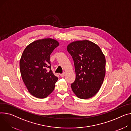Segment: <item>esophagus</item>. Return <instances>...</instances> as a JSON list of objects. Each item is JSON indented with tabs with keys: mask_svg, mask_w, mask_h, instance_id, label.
Instances as JSON below:
<instances>
[{
	"mask_svg": "<svg viewBox=\"0 0 131 131\" xmlns=\"http://www.w3.org/2000/svg\"><path fill=\"white\" fill-rule=\"evenodd\" d=\"M65 73H62V74H60V76H61L62 77H64V76H65Z\"/></svg>",
	"mask_w": 131,
	"mask_h": 131,
	"instance_id": "obj_1",
	"label": "esophagus"
}]
</instances>
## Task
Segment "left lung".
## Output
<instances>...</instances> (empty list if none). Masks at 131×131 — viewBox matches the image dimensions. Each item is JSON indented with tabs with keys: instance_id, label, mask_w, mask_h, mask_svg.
Segmentation results:
<instances>
[{
	"instance_id": "obj_1",
	"label": "left lung",
	"mask_w": 131,
	"mask_h": 131,
	"mask_svg": "<svg viewBox=\"0 0 131 131\" xmlns=\"http://www.w3.org/2000/svg\"><path fill=\"white\" fill-rule=\"evenodd\" d=\"M74 63L75 81L73 91L80 99L93 97L99 90L105 74V58L100 47L88 41H77L67 47Z\"/></svg>"
}]
</instances>
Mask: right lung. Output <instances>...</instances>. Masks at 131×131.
Instances as JSON below:
<instances>
[{"instance_id":"right-lung-1","label":"right lung","mask_w":131,"mask_h":131,"mask_svg":"<svg viewBox=\"0 0 131 131\" xmlns=\"http://www.w3.org/2000/svg\"><path fill=\"white\" fill-rule=\"evenodd\" d=\"M59 45L52 39L35 41L23 51L20 69L22 80L29 92L38 98H44L52 92L58 80L51 70L50 56Z\"/></svg>"}]
</instances>
